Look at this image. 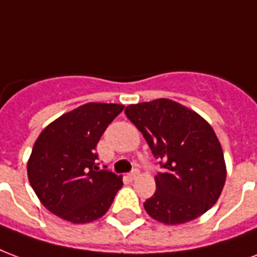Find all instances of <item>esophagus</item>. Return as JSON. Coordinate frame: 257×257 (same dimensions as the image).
<instances>
[{"mask_svg":"<svg viewBox=\"0 0 257 257\" xmlns=\"http://www.w3.org/2000/svg\"><path fill=\"white\" fill-rule=\"evenodd\" d=\"M138 176H140V171H138V169H134L133 172H130L127 175V177H128L130 180H134V179H137Z\"/></svg>","mask_w":257,"mask_h":257,"instance_id":"34e87169","label":"esophagus"}]
</instances>
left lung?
Masks as SVG:
<instances>
[{
    "label": "left lung",
    "mask_w": 257,
    "mask_h": 257,
    "mask_svg": "<svg viewBox=\"0 0 257 257\" xmlns=\"http://www.w3.org/2000/svg\"><path fill=\"white\" fill-rule=\"evenodd\" d=\"M149 145L163 172L144 207L168 225L190 222L210 210L226 180L223 152L203 117L169 99L131 104L124 109Z\"/></svg>",
    "instance_id": "8db88e82"
}]
</instances>
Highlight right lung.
Here are the masks:
<instances>
[{
	"label": "right lung",
	"mask_w": 257,
	"mask_h": 257,
	"mask_svg": "<svg viewBox=\"0 0 257 257\" xmlns=\"http://www.w3.org/2000/svg\"><path fill=\"white\" fill-rule=\"evenodd\" d=\"M123 108L121 104H84L40 133L27 171L35 194L51 213L73 223L92 222L107 213L123 181L97 167L96 146Z\"/></svg>",
	"instance_id": "add662e5"
}]
</instances>
